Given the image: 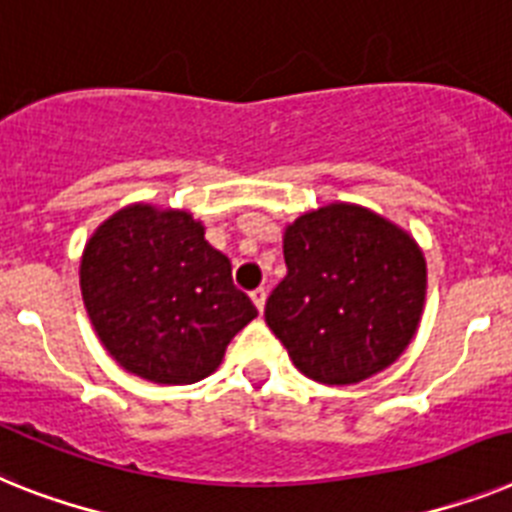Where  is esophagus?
Returning a JSON list of instances; mask_svg holds the SVG:
<instances>
[{"label":"esophagus","mask_w":512,"mask_h":512,"mask_svg":"<svg viewBox=\"0 0 512 512\" xmlns=\"http://www.w3.org/2000/svg\"><path fill=\"white\" fill-rule=\"evenodd\" d=\"M251 301H253V306L259 308V311H264V303H266V290H264V287H256V290H253Z\"/></svg>","instance_id":"obj_1"}]
</instances>
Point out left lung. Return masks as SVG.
Masks as SVG:
<instances>
[{
    "label": "left lung",
    "instance_id": "1",
    "mask_svg": "<svg viewBox=\"0 0 512 512\" xmlns=\"http://www.w3.org/2000/svg\"><path fill=\"white\" fill-rule=\"evenodd\" d=\"M287 274L264 319L295 369L322 384H356L398 361L426 301L416 240L358 204L319 206L285 227Z\"/></svg>",
    "mask_w": 512,
    "mask_h": 512
}]
</instances>
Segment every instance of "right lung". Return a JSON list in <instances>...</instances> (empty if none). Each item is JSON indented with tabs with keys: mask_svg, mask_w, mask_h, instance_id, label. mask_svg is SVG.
I'll use <instances>...</instances> for the list:
<instances>
[{
	"mask_svg": "<svg viewBox=\"0 0 512 512\" xmlns=\"http://www.w3.org/2000/svg\"><path fill=\"white\" fill-rule=\"evenodd\" d=\"M190 211L130 204L104 219L80 256V293L101 345L154 384H193L219 369L259 316L232 264Z\"/></svg>",
	"mask_w": 512,
	"mask_h": 512,
	"instance_id": "right-lung-1",
	"label": "right lung"
}]
</instances>
